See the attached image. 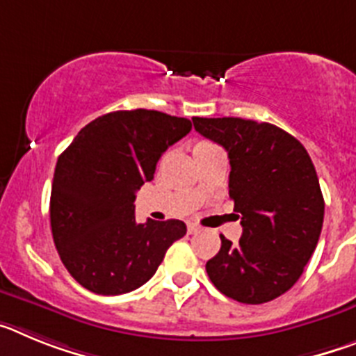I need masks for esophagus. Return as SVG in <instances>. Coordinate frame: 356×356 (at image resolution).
<instances>
[{"label":"esophagus","mask_w":356,"mask_h":356,"mask_svg":"<svg viewBox=\"0 0 356 356\" xmlns=\"http://www.w3.org/2000/svg\"><path fill=\"white\" fill-rule=\"evenodd\" d=\"M187 232L191 235H193V234H200L201 226H197L196 222H188V225H187Z\"/></svg>","instance_id":"1"}]
</instances>
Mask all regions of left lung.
I'll use <instances>...</instances> for the list:
<instances>
[{
  "instance_id": "obj_1",
  "label": "left lung",
  "mask_w": 356,
  "mask_h": 356,
  "mask_svg": "<svg viewBox=\"0 0 356 356\" xmlns=\"http://www.w3.org/2000/svg\"><path fill=\"white\" fill-rule=\"evenodd\" d=\"M229 159V197L241 213L238 244L221 235L207 262L219 292L246 305L275 300L300 280L319 241L325 200L316 168L298 139L269 122L193 118Z\"/></svg>"
}]
</instances>
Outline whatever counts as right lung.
I'll return each mask as SVG.
<instances>
[{"mask_svg":"<svg viewBox=\"0 0 356 356\" xmlns=\"http://www.w3.org/2000/svg\"><path fill=\"white\" fill-rule=\"evenodd\" d=\"M193 122L156 110H118L81 128L58 156L49 219L62 264L81 287L118 296L155 275L184 221H135V193Z\"/></svg>","mask_w":356,"mask_h":356,"instance_id":"add662e5","label":"right lung"}]
</instances>
